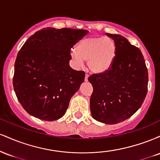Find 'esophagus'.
I'll list each match as a JSON object with an SVG mask.
<instances>
[{
  "mask_svg": "<svg viewBox=\"0 0 160 160\" xmlns=\"http://www.w3.org/2000/svg\"><path fill=\"white\" fill-rule=\"evenodd\" d=\"M88 78H89V74H85V81H87V80H88Z\"/></svg>",
  "mask_w": 160,
  "mask_h": 160,
  "instance_id": "esophagus-1",
  "label": "esophagus"
}]
</instances>
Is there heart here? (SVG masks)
Wrapping results in <instances>:
<instances>
[{"instance_id": "b5f03b06", "label": "heart", "mask_w": 160, "mask_h": 160, "mask_svg": "<svg viewBox=\"0 0 160 160\" xmlns=\"http://www.w3.org/2000/svg\"><path fill=\"white\" fill-rule=\"evenodd\" d=\"M71 57L78 65L88 62L89 69L94 73H102L111 67L115 57L116 47L111 38L102 37L88 38L79 41Z\"/></svg>"}]
</instances>
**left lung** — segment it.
I'll return each instance as SVG.
<instances>
[{"instance_id": "left-lung-1", "label": "left lung", "mask_w": 160, "mask_h": 160, "mask_svg": "<svg viewBox=\"0 0 160 160\" xmlns=\"http://www.w3.org/2000/svg\"><path fill=\"white\" fill-rule=\"evenodd\" d=\"M105 34L114 41L115 57L107 71L88 78L93 87L90 111L95 120L116 124L127 120L142 105L148 92V72L140 49L124 37Z\"/></svg>"}]
</instances>
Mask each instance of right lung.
<instances>
[{
  "label": "right lung",
  "mask_w": 160,
  "mask_h": 160,
  "mask_svg": "<svg viewBox=\"0 0 160 160\" xmlns=\"http://www.w3.org/2000/svg\"><path fill=\"white\" fill-rule=\"evenodd\" d=\"M88 33L83 29L45 28L26 40L18 52L12 78L24 109L43 120L65 115L85 72L69 65L71 49Z\"/></svg>",
  "instance_id": "1"
}]
</instances>
